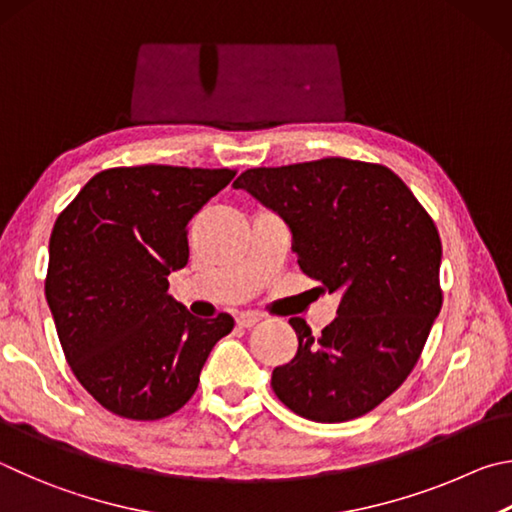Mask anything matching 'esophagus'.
<instances>
[{
  "label": "esophagus",
  "mask_w": 512,
  "mask_h": 512,
  "mask_svg": "<svg viewBox=\"0 0 512 512\" xmlns=\"http://www.w3.org/2000/svg\"><path fill=\"white\" fill-rule=\"evenodd\" d=\"M258 321H261V319H258V317L254 315V312H242V315L236 317V324H238L240 328H254V326L258 324Z\"/></svg>",
  "instance_id": "34e87169"
}]
</instances>
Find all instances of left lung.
Segmentation results:
<instances>
[{
	"label": "left lung",
	"mask_w": 512,
	"mask_h": 512,
	"mask_svg": "<svg viewBox=\"0 0 512 512\" xmlns=\"http://www.w3.org/2000/svg\"><path fill=\"white\" fill-rule=\"evenodd\" d=\"M233 188L279 213L303 274L342 294L321 337L290 319L299 348L274 369V393L315 423L369 414L407 380L441 312L434 220L393 170L344 157L249 168Z\"/></svg>",
	"instance_id": "obj_1"
}]
</instances>
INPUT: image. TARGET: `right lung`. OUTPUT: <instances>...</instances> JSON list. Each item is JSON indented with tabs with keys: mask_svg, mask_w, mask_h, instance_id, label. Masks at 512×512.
Instances as JSON below:
<instances>
[{
	"mask_svg": "<svg viewBox=\"0 0 512 512\" xmlns=\"http://www.w3.org/2000/svg\"><path fill=\"white\" fill-rule=\"evenodd\" d=\"M236 170L132 166L101 170L53 224L44 281L71 371L112 414L159 420L197 389L233 319H197L168 294L188 263V220Z\"/></svg>",
	"mask_w": 512,
	"mask_h": 512,
	"instance_id": "right-lung-1",
	"label": "right lung"
}]
</instances>
